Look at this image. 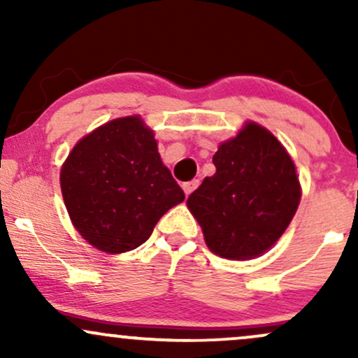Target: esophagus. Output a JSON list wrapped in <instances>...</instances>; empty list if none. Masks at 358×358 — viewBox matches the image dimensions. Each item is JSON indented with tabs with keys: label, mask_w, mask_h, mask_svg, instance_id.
Listing matches in <instances>:
<instances>
[{
	"label": "esophagus",
	"mask_w": 358,
	"mask_h": 358,
	"mask_svg": "<svg viewBox=\"0 0 358 358\" xmlns=\"http://www.w3.org/2000/svg\"><path fill=\"white\" fill-rule=\"evenodd\" d=\"M200 185V180H192V182H187V183H183V192H185V195H190V193L195 190L196 187H199Z\"/></svg>",
	"instance_id": "34e87169"
}]
</instances>
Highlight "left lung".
<instances>
[{
  "instance_id": "8db88e82",
  "label": "left lung",
  "mask_w": 358,
  "mask_h": 358,
  "mask_svg": "<svg viewBox=\"0 0 358 358\" xmlns=\"http://www.w3.org/2000/svg\"><path fill=\"white\" fill-rule=\"evenodd\" d=\"M217 171L188 196L212 252L249 259L266 252L296 213L299 182L289 155L268 129L249 122L222 143Z\"/></svg>"
}]
</instances>
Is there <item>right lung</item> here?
Listing matches in <instances>:
<instances>
[{
	"instance_id": "add662e5",
	"label": "right lung",
	"mask_w": 358,
	"mask_h": 358,
	"mask_svg": "<svg viewBox=\"0 0 358 358\" xmlns=\"http://www.w3.org/2000/svg\"><path fill=\"white\" fill-rule=\"evenodd\" d=\"M65 207L94 248L127 252L185 200L163 165L153 131L136 116L114 119L77 143L60 171Z\"/></svg>"
}]
</instances>
